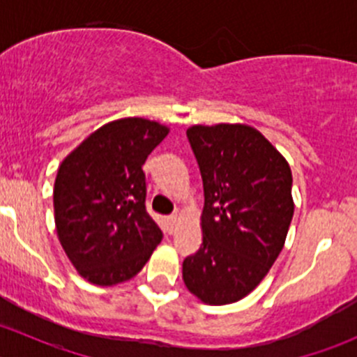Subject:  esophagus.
<instances>
[{
  "label": "esophagus",
  "instance_id": "obj_1",
  "mask_svg": "<svg viewBox=\"0 0 357 357\" xmlns=\"http://www.w3.org/2000/svg\"><path fill=\"white\" fill-rule=\"evenodd\" d=\"M178 221H179V218L176 214L174 215H169L167 221H165V222H167V231L171 233V235H172V233H174L176 226H178Z\"/></svg>",
  "mask_w": 357,
  "mask_h": 357
}]
</instances>
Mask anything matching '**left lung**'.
I'll use <instances>...</instances> for the list:
<instances>
[{
	"label": "left lung",
	"instance_id": "obj_1",
	"mask_svg": "<svg viewBox=\"0 0 357 357\" xmlns=\"http://www.w3.org/2000/svg\"><path fill=\"white\" fill-rule=\"evenodd\" d=\"M204 183L202 245L183 261L186 289L211 305L240 301L262 282L294 215L291 171L250 126L186 131Z\"/></svg>",
	"mask_w": 357,
	"mask_h": 357
}]
</instances>
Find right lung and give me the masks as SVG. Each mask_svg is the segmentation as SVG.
I'll use <instances>...</instances> for the list:
<instances>
[{
    "label": "right lung",
    "mask_w": 357,
    "mask_h": 357,
    "mask_svg": "<svg viewBox=\"0 0 357 357\" xmlns=\"http://www.w3.org/2000/svg\"><path fill=\"white\" fill-rule=\"evenodd\" d=\"M169 129L139 117L102 126L60 164L53 190L59 240L79 275L115 285L142 271L162 231L146 212L143 164Z\"/></svg>",
    "instance_id": "right-lung-1"
}]
</instances>
